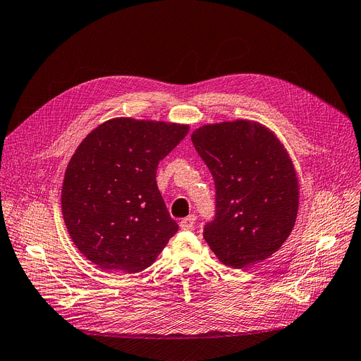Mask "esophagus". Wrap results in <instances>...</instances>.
Here are the masks:
<instances>
[{
    "label": "esophagus",
    "instance_id": "esophagus-1",
    "mask_svg": "<svg viewBox=\"0 0 361 361\" xmlns=\"http://www.w3.org/2000/svg\"><path fill=\"white\" fill-rule=\"evenodd\" d=\"M194 225H195V216H192V214L180 221V229H183V231L194 229Z\"/></svg>",
    "mask_w": 361,
    "mask_h": 361
}]
</instances>
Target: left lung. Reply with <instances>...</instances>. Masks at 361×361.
<instances>
[{"label":"left lung","instance_id":"obj_1","mask_svg":"<svg viewBox=\"0 0 361 361\" xmlns=\"http://www.w3.org/2000/svg\"><path fill=\"white\" fill-rule=\"evenodd\" d=\"M192 143L216 186V216L204 240L219 261L246 268L289 238L299 207V182L289 152L268 127L235 120L204 124Z\"/></svg>","mask_w":361,"mask_h":361}]
</instances>
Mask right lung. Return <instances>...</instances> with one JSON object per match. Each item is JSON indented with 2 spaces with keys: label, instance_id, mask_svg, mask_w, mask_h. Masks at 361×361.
<instances>
[{
  "label": "right lung",
  "instance_id": "obj_1",
  "mask_svg": "<svg viewBox=\"0 0 361 361\" xmlns=\"http://www.w3.org/2000/svg\"><path fill=\"white\" fill-rule=\"evenodd\" d=\"M188 124L112 118L92 130L68 163L62 213L77 249L100 269L136 274L178 233L155 175Z\"/></svg>",
  "mask_w": 361,
  "mask_h": 361
}]
</instances>
